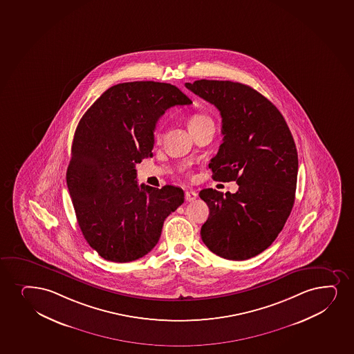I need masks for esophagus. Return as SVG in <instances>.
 I'll use <instances>...</instances> for the list:
<instances>
[{
    "mask_svg": "<svg viewBox=\"0 0 354 354\" xmlns=\"http://www.w3.org/2000/svg\"><path fill=\"white\" fill-rule=\"evenodd\" d=\"M198 198V194H196L194 191H187L185 193V199L186 201H193V200H196Z\"/></svg>",
    "mask_w": 354,
    "mask_h": 354,
    "instance_id": "1",
    "label": "esophagus"
}]
</instances>
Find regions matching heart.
<instances>
[{"instance_id": "1", "label": "heart", "mask_w": 354, "mask_h": 354, "mask_svg": "<svg viewBox=\"0 0 354 354\" xmlns=\"http://www.w3.org/2000/svg\"><path fill=\"white\" fill-rule=\"evenodd\" d=\"M212 123L211 117L205 115V113H193L188 118V127L191 129L192 133H196V130H199L200 128H203L206 124ZM162 140V131L158 129L155 131V141L160 142Z\"/></svg>"}]
</instances>
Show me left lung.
<instances>
[{
    "label": "left lung",
    "instance_id": "left-lung-1",
    "mask_svg": "<svg viewBox=\"0 0 354 354\" xmlns=\"http://www.w3.org/2000/svg\"><path fill=\"white\" fill-rule=\"evenodd\" d=\"M186 88L214 105L223 118V143L208 167L216 181L238 191H200L209 208L201 239L213 254L245 261L272 244L295 201L299 158L282 113L244 84L196 80Z\"/></svg>",
    "mask_w": 354,
    "mask_h": 354
}]
</instances>
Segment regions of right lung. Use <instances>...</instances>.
<instances>
[{
  "instance_id": "right-lung-1",
  "label": "right lung",
  "mask_w": 354,
  "mask_h": 354,
  "mask_svg": "<svg viewBox=\"0 0 354 354\" xmlns=\"http://www.w3.org/2000/svg\"><path fill=\"white\" fill-rule=\"evenodd\" d=\"M189 104L171 84L131 82L108 88L82 117L66 183L84 238L100 257L127 263L146 256L183 204L181 188L138 186L135 166L153 156L155 125L167 109Z\"/></svg>"
}]
</instances>
